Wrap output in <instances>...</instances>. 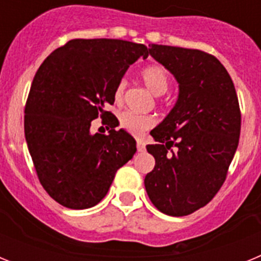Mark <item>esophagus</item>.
<instances>
[{
  "label": "esophagus",
  "instance_id": "1",
  "mask_svg": "<svg viewBox=\"0 0 261 261\" xmlns=\"http://www.w3.org/2000/svg\"><path fill=\"white\" fill-rule=\"evenodd\" d=\"M137 150L138 151H145V142L142 140L137 141Z\"/></svg>",
  "mask_w": 261,
  "mask_h": 261
}]
</instances>
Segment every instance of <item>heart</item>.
Segmentation results:
<instances>
[{
    "label": "heart",
    "mask_w": 261,
    "mask_h": 261,
    "mask_svg": "<svg viewBox=\"0 0 261 261\" xmlns=\"http://www.w3.org/2000/svg\"><path fill=\"white\" fill-rule=\"evenodd\" d=\"M141 80L147 90H150L154 95H162L170 86V75L168 71L161 65H150L141 71ZM124 90H125V81H120L114 91V98L117 103L123 100ZM120 126L125 129L126 132L135 136L144 135L146 130L155 125V119L151 115L136 114L132 111H125L120 115Z\"/></svg>",
    "instance_id": "1"
}]
</instances>
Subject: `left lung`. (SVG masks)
Instances as JSON below:
<instances>
[{
  "label": "left lung",
  "mask_w": 261,
  "mask_h": 261,
  "mask_svg": "<svg viewBox=\"0 0 261 261\" xmlns=\"http://www.w3.org/2000/svg\"><path fill=\"white\" fill-rule=\"evenodd\" d=\"M179 85L176 103L150 132L146 149L155 166L145 176L147 196L167 216H188L202 208L226 179L241 135V111L225 66L199 49L149 45ZM175 152H168L171 147Z\"/></svg>",
  "instance_id": "8db88e82"
}]
</instances>
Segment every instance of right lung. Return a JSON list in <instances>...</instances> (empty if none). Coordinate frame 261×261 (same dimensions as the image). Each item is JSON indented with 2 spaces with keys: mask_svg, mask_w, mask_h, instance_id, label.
Masks as SVG:
<instances>
[{
  "mask_svg": "<svg viewBox=\"0 0 261 261\" xmlns=\"http://www.w3.org/2000/svg\"><path fill=\"white\" fill-rule=\"evenodd\" d=\"M146 45L119 39H74L53 50L36 71L24 110V136L41 186L69 209H87L107 195L116 171L136 153V140L116 130L105 111ZM106 119L108 135L91 134Z\"/></svg>",
  "mask_w": 261,
  "mask_h": 261,
  "instance_id": "obj_1",
  "label": "right lung"
}]
</instances>
